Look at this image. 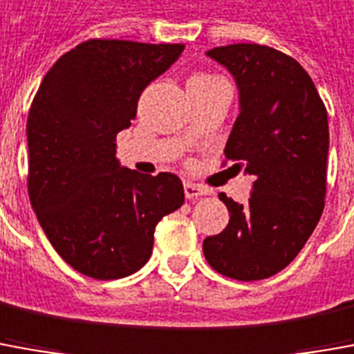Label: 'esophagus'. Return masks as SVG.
<instances>
[{
  "label": "esophagus",
  "instance_id": "esophagus-1",
  "mask_svg": "<svg viewBox=\"0 0 354 354\" xmlns=\"http://www.w3.org/2000/svg\"><path fill=\"white\" fill-rule=\"evenodd\" d=\"M208 189H204L201 185H194V183H185V196L189 198V201H196V198H201V196H206L208 194Z\"/></svg>",
  "mask_w": 354,
  "mask_h": 354
}]
</instances>
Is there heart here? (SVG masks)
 I'll return each instance as SVG.
<instances>
[{
	"instance_id": "b5f03b06",
	"label": "heart",
	"mask_w": 354,
	"mask_h": 354,
	"mask_svg": "<svg viewBox=\"0 0 354 354\" xmlns=\"http://www.w3.org/2000/svg\"><path fill=\"white\" fill-rule=\"evenodd\" d=\"M212 80H221V79L214 77V75H194V77L189 80V84H191V82H212Z\"/></svg>"
}]
</instances>
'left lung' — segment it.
Listing matches in <instances>:
<instances>
[{"label": "left lung", "mask_w": 354, "mask_h": 354, "mask_svg": "<svg viewBox=\"0 0 354 354\" xmlns=\"http://www.w3.org/2000/svg\"><path fill=\"white\" fill-rule=\"evenodd\" d=\"M237 80L241 113L225 160L250 173L248 204L219 194L227 227L204 239L218 274L268 279L293 262L316 227L328 191V111L310 75L283 51L262 44H229L208 51Z\"/></svg>", "instance_id": "1"}]
</instances>
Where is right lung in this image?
I'll list each match as a JSON object with an SVG mask.
<instances>
[{
  "mask_svg": "<svg viewBox=\"0 0 354 354\" xmlns=\"http://www.w3.org/2000/svg\"><path fill=\"white\" fill-rule=\"evenodd\" d=\"M185 44L92 38L53 63L26 121L28 196L57 254L92 279H119L148 262L158 221L181 208L173 173L121 167L115 136L142 90Z\"/></svg>",
  "mask_w": 354,
  "mask_h": 354,
  "instance_id": "right-lung-1",
  "label": "right lung"
}]
</instances>
